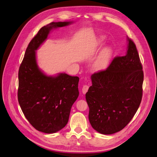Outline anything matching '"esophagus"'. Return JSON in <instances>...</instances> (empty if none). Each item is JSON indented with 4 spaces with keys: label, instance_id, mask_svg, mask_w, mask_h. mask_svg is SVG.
<instances>
[{
    "label": "esophagus",
    "instance_id": "34e87169",
    "mask_svg": "<svg viewBox=\"0 0 157 157\" xmlns=\"http://www.w3.org/2000/svg\"><path fill=\"white\" fill-rule=\"evenodd\" d=\"M89 85H84L83 86V88H82V93H83V94H85L87 92V90H88V89H89Z\"/></svg>",
    "mask_w": 157,
    "mask_h": 157
}]
</instances>
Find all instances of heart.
Returning <instances> with one entry per match:
<instances>
[{"label": "heart", "instance_id": "1", "mask_svg": "<svg viewBox=\"0 0 157 157\" xmlns=\"http://www.w3.org/2000/svg\"><path fill=\"white\" fill-rule=\"evenodd\" d=\"M102 40L100 39L99 42H102ZM113 55V51L111 47L107 46L103 48L93 63V68L95 71L100 72L107 69L112 61Z\"/></svg>", "mask_w": 157, "mask_h": 157}]
</instances>
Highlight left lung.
<instances>
[{"instance_id": "left-lung-1", "label": "left lung", "mask_w": 157, "mask_h": 157, "mask_svg": "<svg viewBox=\"0 0 157 157\" xmlns=\"http://www.w3.org/2000/svg\"><path fill=\"white\" fill-rule=\"evenodd\" d=\"M126 55L116 57L107 69L91 75L85 94L92 127L102 134L123 129L134 116L142 98L144 72L138 50L127 38Z\"/></svg>"}]
</instances>
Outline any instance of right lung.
<instances>
[{
	"mask_svg": "<svg viewBox=\"0 0 157 157\" xmlns=\"http://www.w3.org/2000/svg\"><path fill=\"white\" fill-rule=\"evenodd\" d=\"M72 21L52 22L40 29L25 53L18 73V102L33 127L47 134L57 132L67 124L73 104L79 96L78 76L65 73L48 76L38 68L36 51L52 29Z\"/></svg>",
	"mask_w": 157,
	"mask_h": 157,
	"instance_id": "obj_1",
	"label": "right lung"
}]
</instances>
